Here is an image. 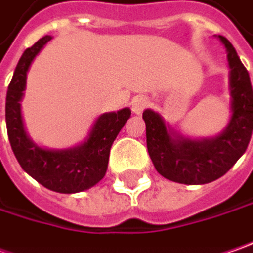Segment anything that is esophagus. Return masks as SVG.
I'll return each mask as SVG.
<instances>
[{
  "mask_svg": "<svg viewBox=\"0 0 253 253\" xmlns=\"http://www.w3.org/2000/svg\"><path fill=\"white\" fill-rule=\"evenodd\" d=\"M147 106L148 100L147 97H144V96H136V97L131 100V110H133V113H136V115H141V112H143Z\"/></svg>",
  "mask_w": 253,
  "mask_h": 253,
  "instance_id": "obj_1",
  "label": "esophagus"
}]
</instances>
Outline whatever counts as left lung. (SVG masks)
<instances>
[{"label": "left lung", "mask_w": 253, "mask_h": 253, "mask_svg": "<svg viewBox=\"0 0 253 253\" xmlns=\"http://www.w3.org/2000/svg\"><path fill=\"white\" fill-rule=\"evenodd\" d=\"M229 66L231 117L214 137L191 138L166 123L157 112L146 109V137L150 159L164 178L187 185L208 184L222 177L245 153L253 130V92L249 73L235 48L224 37Z\"/></svg>", "instance_id": "1"}]
</instances>
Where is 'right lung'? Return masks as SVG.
Here are the masks:
<instances>
[{"label": "right lung", "instance_id": "obj_1", "mask_svg": "<svg viewBox=\"0 0 253 253\" xmlns=\"http://www.w3.org/2000/svg\"><path fill=\"white\" fill-rule=\"evenodd\" d=\"M52 37L41 38L18 62L8 86L5 122L12 151L22 170L50 191L75 194L92 188L105 177L109 154L119 131L130 119L128 107L100 115L86 138L78 146L62 150L41 147L28 136L21 110L27 89V75L34 59Z\"/></svg>", "mask_w": 253, "mask_h": 253}]
</instances>
